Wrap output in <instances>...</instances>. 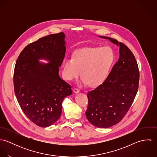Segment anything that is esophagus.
I'll list each match as a JSON object with an SVG mask.
<instances>
[{"label": "esophagus", "mask_w": 157, "mask_h": 157, "mask_svg": "<svg viewBox=\"0 0 157 157\" xmlns=\"http://www.w3.org/2000/svg\"><path fill=\"white\" fill-rule=\"evenodd\" d=\"M73 91H74V92L75 94H77V93H78V92H80V90H78V89H77V88H74V90H73Z\"/></svg>", "instance_id": "1"}]
</instances>
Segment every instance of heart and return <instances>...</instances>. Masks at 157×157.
Masks as SVG:
<instances>
[{
  "mask_svg": "<svg viewBox=\"0 0 157 157\" xmlns=\"http://www.w3.org/2000/svg\"><path fill=\"white\" fill-rule=\"evenodd\" d=\"M115 60V52L109 46L79 49L74 53L73 58L63 60V75L67 80L72 81L82 72L81 85L98 87L108 78Z\"/></svg>",
  "mask_w": 157,
  "mask_h": 157,
  "instance_id": "obj_1",
  "label": "heart"
}]
</instances>
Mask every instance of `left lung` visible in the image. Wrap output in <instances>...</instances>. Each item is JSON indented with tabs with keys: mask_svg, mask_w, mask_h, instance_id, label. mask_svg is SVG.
Masks as SVG:
<instances>
[{
	"mask_svg": "<svg viewBox=\"0 0 157 157\" xmlns=\"http://www.w3.org/2000/svg\"><path fill=\"white\" fill-rule=\"evenodd\" d=\"M120 47V57L105 82L88 92L85 112L90 123L97 128H108L119 123L131 106L138 88L139 70L134 56L123 44L110 37Z\"/></svg>",
	"mask_w": 157,
	"mask_h": 157,
	"instance_id": "8db88e82",
	"label": "left lung"
}]
</instances>
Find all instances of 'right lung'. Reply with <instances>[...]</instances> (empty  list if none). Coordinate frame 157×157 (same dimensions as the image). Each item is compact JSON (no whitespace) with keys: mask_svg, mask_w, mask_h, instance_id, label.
Masks as SVG:
<instances>
[{"mask_svg":"<svg viewBox=\"0 0 157 157\" xmlns=\"http://www.w3.org/2000/svg\"><path fill=\"white\" fill-rule=\"evenodd\" d=\"M65 39L63 33L40 38L27 45L16 61V97L26 116L40 127H48L59 120L64 98L72 93L71 86L59 74L66 52Z\"/></svg>","mask_w":157,"mask_h":157,"instance_id":"1","label":"right lung"}]
</instances>
